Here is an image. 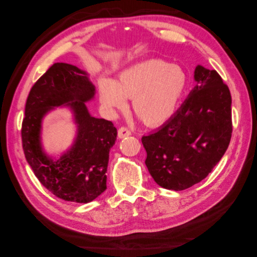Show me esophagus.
Wrapping results in <instances>:
<instances>
[{"mask_svg": "<svg viewBox=\"0 0 257 257\" xmlns=\"http://www.w3.org/2000/svg\"><path fill=\"white\" fill-rule=\"evenodd\" d=\"M131 136V131L127 127H124V126H121V127H119L118 130V138L119 139H123V138H126Z\"/></svg>", "mask_w": 257, "mask_h": 257, "instance_id": "34e87169", "label": "esophagus"}]
</instances>
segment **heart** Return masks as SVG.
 Returning a JSON list of instances; mask_svg holds the SVG:
<instances>
[{
    "instance_id": "obj_1",
    "label": "heart",
    "mask_w": 257,
    "mask_h": 257,
    "mask_svg": "<svg viewBox=\"0 0 257 257\" xmlns=\"http://www.w3.org/2000/svg\"><path fill=\"white\" fill-rule=\"evenodd\" d=\"M188 87L187 74L181 67L162 60L139 62L125 69L117 82L102 79L100 99L110 110L123 109L132 99L136 115L154 126L173 115Z\"/></svg>"
}]
</instances>
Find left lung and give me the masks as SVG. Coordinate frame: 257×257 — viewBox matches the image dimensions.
<instances>
[{"label":"left lung","mask_w":257,"mask_h":257,"mask_svg":"<svg viewBox=\"0 0 257 257\" xmlns=\"http://www.w3.org/2000/svg\"><path fill=\"white\" fill-rule=\"evenodd\" d=\"M196 86L170 120L142 137L146 165L158 186L184 190L200 182L228 149L231 94L216 70L195 69Z\"/></svg>","instance_id":"1"}]
</instances>
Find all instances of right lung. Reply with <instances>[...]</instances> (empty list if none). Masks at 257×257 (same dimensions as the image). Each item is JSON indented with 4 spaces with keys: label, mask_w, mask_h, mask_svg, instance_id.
Here are the masks:
<instances>
[{
    "label": "right lung",
    "mask_w": 257,
    "mask_h": 257,
    "mask_svg": "<svg viewBox=\"0 0 257 257\" xmlns=\"http://www.w3.org/2000/svg\"><path fill=\"white\" fill-rule=\"evenodd\" d=\"M94 94L85 71L57 62L37 79L26 101L22 126L25 157L40 182L66 201L90 203L107 189L109 151L115 145L117 128L110 120L90 115L85 102ZM62 104L74 113L78 136L67 153L52 160L41 148V119Z\"/></svg>",
    "instance_id": "1"
}]
</instances>
